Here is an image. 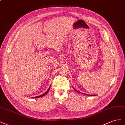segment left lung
Listing matches in <instances>:
<instances>
[{
    "instance_id": "left-lung-1",
    "label": "left lung",
    "mask_w": 125,
    "mask_h": 125,
    "mask_svg": "<svg viewBox=\"0 0 125 125\" xmlns=\"http://www.w3.org/2000/svg\"><path fill=\"white\" fill-rule=\"evenodd\" d=\"M73 89H74V90L75 91H76V92H77V93H80L79 92H78V91H76V90H75V88H73ZM86 95H88V94H86ZM91 96H96V95H91Z\"/></svg>"
}]
</instances>
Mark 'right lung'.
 I'll use <instances>...</instances> for the list:
<instances>
[{"mask_svg":"<svg viewBox=\"0 0 125 125\" xmlns=\"http://www.w3.org/2000/svg\"><path fill=\"white\" fill-rule=\"evenodd\" d=\"M50 87H51V86H50V87L49 88V89L48 90H47V91L45 93H44V94H43L42 95H40V96H36V97H33V98H39V97H42V96H44V95H45L46 94H47V93L49 92V91L50 90Z\"/></svg>","mask_w":125,"mask_h":125,"instance_id":"add662e5","label":"right lung"}]
</instances>
